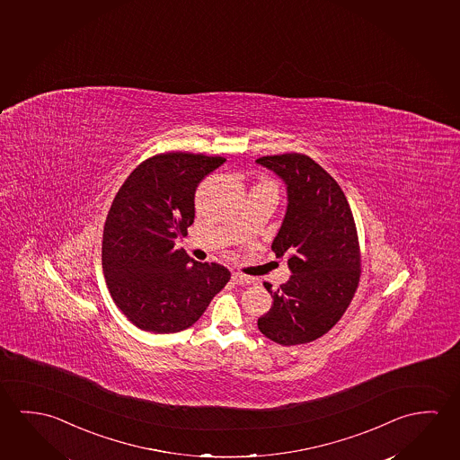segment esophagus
Returning a JSON list of instances; mask_svg holds the SVG:
<instances>
[{
	"mask_svg": "<svg viewBox=\"0 0 460 460\" xmlns=\"http://www.w3.org/2000/svg\"><path fill=\"white\" fill-rule=\"evenodd\" d=\"M232 279H234V283H236V285H251V283H254V278L246 277L243 273H234Z\"/></svg>",
	"mask_w": 460,
	"mask_h": 460,
	"instance_id": "obj_1",
	"label": "esophagus"
}]
</instances>
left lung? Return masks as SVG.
Instances as JSON below:
<instances>
[{
	"instance_id": "left-lung-1",
	"label": "left lung",
	"mask_w": 460,
	"mask_h": 460,
	"mask_svg": "<svg viewBox=\"0 0 460 460\" xmlns=\"http://www.w3.org/2000/svg\"><path fill=\"white\" fill-rule=\"evenodd\" d=\"M257 164L285 182L288 206L271 249L288 255L291 277L265 289L273 305L257 320L273 342L297 345L326 334L350 305L359 281V246L342 189L305 155L262 156Z\"/></svg>"
}]
</instances>
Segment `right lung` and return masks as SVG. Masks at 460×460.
<instances>
[{
  "label": "right lung",
  "instance_id": "obj_1",
  "mask_svg": "<svg viewBox=\"0 0 460 460\" xmlns=\"http://www.w3.org/2000/svg\"><path fill=\"white\" fill-rule=\"evenodd\" d=\"M224 163L222 156L156 155L118 190L103 226V277L118 308L142 331L190 328L230 279L224 265L197 262L175 249L195 219L198 183Z\"/></svg>",
  "mask_w": 460,
  "mask_h": 460
}]
</instances>
